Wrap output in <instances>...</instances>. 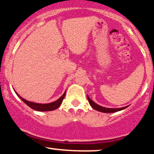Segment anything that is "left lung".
I'll use <instances>...</instances> for the list:
<instances>
[{"label":"left lung","mask_w":154,"mask_h":154,"mask_svg":"<svg viewBox=\"0 0 154 154\" xmlns=\"http://www.w3.org/2000/svg\"><path fill=\"white\" fill-rule=\"evenodd\" d=\"M88 100L89 104H91V106L94 108V109L96 110L99 111V112H106V113H111V112H118V111L120 110H122V109H126V107H128V106L126 107H121V108H107V107H102V106L99 105V104H96L95 102H93L92 100L89 98V96H88Z\"/></svg>","instance_id":"obj_1"}]
</instances>
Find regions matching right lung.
Listing matches in <instances>:
<instances>
[{"mask_svg": "<svg viewBox=\"0 0 154 154\" xmlns=\"http://www.w3.org/2000/svg\"><path fill=\"white\" fill-rule=\"evenodd\" d=\"M15 93H16L17 95L19 96L20 99H21L22 100H23V102H24L25 104L28 106V107L32 108V109H34V110L42 111V112H44V111H52V110H54V109H56L57 108H58L60 107V104H61V103L63 102L64 97H65V95H66V92H64L63 95L60 96L58 100H56L55 102L48 103V104H38V103L32 102H29V101L25 100V99H23V98H22L21 96L17 94V92Z\"/></svg>", "mask_w": 154, "mask_h": 154, "instance_id": "obj_1", "label": "right lung"}]
</instances>
